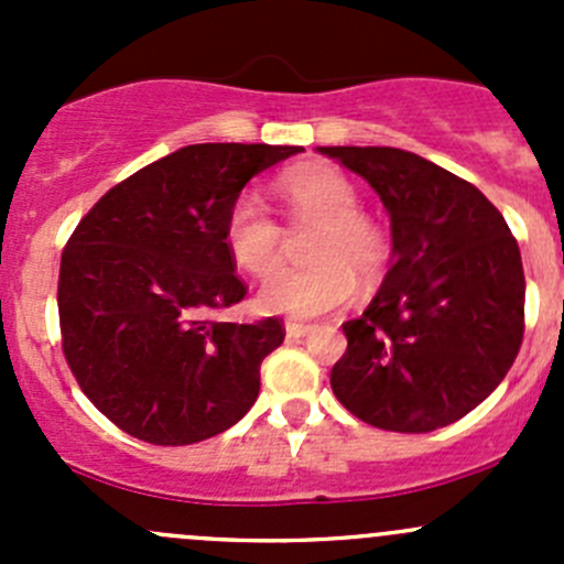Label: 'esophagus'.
Masks as SVG:
<instances>
[{"instance_id": "obj_1", "label": "esophagus", "mask_w": 564, "mask_h": 564, "mask_svg": "<svg viewBox=\"0 0 564 564\" xmlns=\"http://www.w3.org/2000/svg\"><path fill=\"white\" fill-rule=\"evenodd\" d=\"M311 333V324H303V322H294V318H289L286 322V335L289 338H303V335Z\"/></svg>"}]
</instances>
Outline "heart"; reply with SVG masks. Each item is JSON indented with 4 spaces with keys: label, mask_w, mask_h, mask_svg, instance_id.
<instances>
[{
    "label": "heart",
    "mask_w": 564,
    "mask_h": 564,
    "mask_svg": "<svg viewBox=\"0 0 564 564\" xmlns=\"http://www.w3.org/2000/svg\"><path fill=\"white\" fill-rule=\"evenodd\" d=\"M278 196L294 226L316 224L308 248V259L316 264L270 278L259 289L261 311L294 318L329 314L355 297L357 275L382 272L388 237L377 220L357 209L360 196L349 176L322 163L289 169L278 180ZM224 240L235 264L248 275L267 278L281 264L283 229L253 193L231 202Z\"/></svg>",
    "instance_id": "b5f03b06"
}]
</instances>
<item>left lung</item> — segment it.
Segmentation results:
<instances>
[{
    "instance_id": "left-lung-1",
    "label": "left lung",
    "mask_w": 564,
    "mask_h": 564,
    "mask_svg": "<svg viewBox=\"0 0 564 564\" xmlns=\"http://www.w3.org/2000/svg\"><path fill=\"white\" fill-rule=\"evenodd\" d=\"M390 215L392 267L333 366L335 398L398 434L445 429L486 401L524 338V267L502 213L447 169L395 147H318Z\"/></svg>"
}]
</instances>
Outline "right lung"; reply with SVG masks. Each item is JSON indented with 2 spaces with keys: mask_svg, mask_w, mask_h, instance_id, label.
<instances>
[{
  "mask_svg": "<svg viewBox=\"0 0 564 564\" xmlns=\"http://www.w3.org/2000/svg\"><path fill=\"white\" fill-rule=\"evenodd\" d=\"M303 147L191 144L113 185L62 250V351L84 395L124 434L193 445L242 420L281 318L218 322L246 297L224 240L250 176Z\"/></svg>",
  "mask_w": 564,
  "mask_h": 564,
  "instance_id": "1",
  "label": "right lung"
}]
</instances>
